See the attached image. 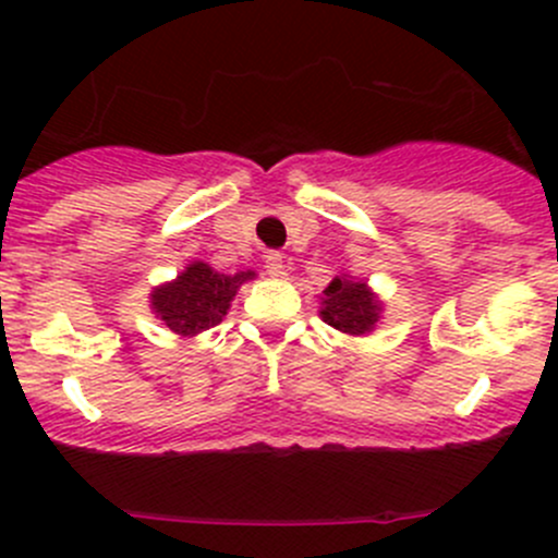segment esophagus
<instances>
[{"instance_id": "1", "label": "esophagus", "mask_w": 558, "mask_h": 558, "mask_svg": "<svg viewBox=\"0 0 558 558\" xmlns=\"http://www.w3.org/2000/svg\"><path fill=\"white\" fill-rule=\"evenodd\" d=\"M267 272L272 275V278H280V275H283V269H286V264H283V253H278V251H269L267 253Z\"/></svg>"}]
</instances>
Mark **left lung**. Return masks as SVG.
Masks as SVG:
<instances>
[{
  "label": "left lung",
  "instance_id": "8db88e82",
  "mask_svg": "<svg viewBox=\"0 0 558 558\" xmlns=\"http://www.w3.org/2000/svg\"><path fill=\"white\" fill-rule=\"evenodd\" d=\"M378 302L364 283L348 278H335L324 291V320L345 335H364L378 320Z\"/></svg>",
  "mask_w": 558,
  "mask_h": 558
}]
</instances>
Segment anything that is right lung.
Segmentation results:
<instances>
[{
    "label": "right lung",
    "mask_w": 558,
    "mask_h": 558,
    "mask_svg": "<svg viewBox=\"0 0 558 558\" xmlns=\"http://www.w3.org/2000/svg\"><path fill=\"white\" fill-rule=\"evenodd\" d=\"M253 278V272L221 275L207 264L196 262L178 275L174 283L161 286L150 294V305L174 335H199L210 326L221 324L229 302L238 294L240 283Z\"/></svg>",
    "instance_id": "add662e5"
}]
</instances>
